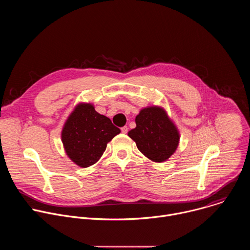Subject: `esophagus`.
<instances>
[{
  "label": "esophagus",
  "instance_id": "1",
  "mask_svg": "<svg viewBox=\"0 0 250 250\" xmlns=\"http://www.w3.org/2000/svg\"><path fill=\"white\" fill-rule=\"evenodd\" d=\"M121 130H122V132H123V133H126V132H127V130H128V127H127L126 125H125V126H123V127L121 128Z\"/></svg>",
  "mask_w": 250,
  "mask_h": 250
}]
</instances>
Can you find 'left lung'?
Instances as JSON below:
<instances>
[{
	"mask_svg": "<svg viewBox=\"0 0 250 250\" xmlns=\"http://www.w3.org/2000/svg\"><path fill=\"white\" fill-rule=\"evenodd\" d=\"M136 127L128 131L140 152L155 162L167 160L179 144V133L164 110L157 106L141 110L135 118Z\"/></svg>",
	"mask_w": 250,
	"mask_h": 250,
	"instance_id": "obj_1",
	"label": "left lung"
}]
</instances>
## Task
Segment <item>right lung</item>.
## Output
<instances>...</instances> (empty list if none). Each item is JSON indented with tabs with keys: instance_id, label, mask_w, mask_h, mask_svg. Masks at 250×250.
Returning <instances> with one entry per match:
<instances>
[{
	"instance_id": "right-lung-1",
	"label": "right lung",
	"mask_w": 250,
	"mask_h": 250,
	"mask_svg": "<svg viewBox=\"0 0 250 250\" xmlns=\"http://www.w3.org/2000/svg\"><path fill=\"white\" fill-rule=\"evenodd\" d=\"M121 129L112 121L97 113L90 104H81L68 118L63 130L62 142L67 155L81 167L95 164Z\"/></svg>"
}]
</instances>
